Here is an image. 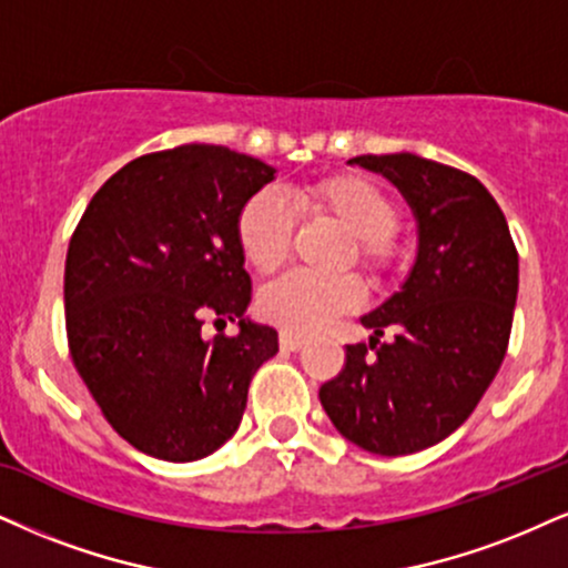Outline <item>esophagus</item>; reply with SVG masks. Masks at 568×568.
<instances>
[{"label": "esophagus", "instance_id": "obj_1", "mask_svg": "<svg viewBox=\"0 0 568 568\" xmlns=\"http://www.w3.org/2000/svg\"><path fill=\"white\" fill-rule=\"evenodd\" d=\"M278 345H282V349H286V353H297V349L305 345V339L295 337V334L282 332V334H278Z\"/></svg>", "mask_w": 568, "mask_h": 568}]
</instances>
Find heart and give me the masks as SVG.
<instances>
[{
  "instance_id": "heart-1",
  "label": "heart",
  "mask_w": 568,
  "mask_h": 568,
  "mask_svg": "<svg viewBox=\"0 0 568 568\" xmlns=\"http://www.w3.org/2000/svg\"><path fill=\"white\" fill-rule=\"evenodd\" d=\"M295 202L303 213L324 219L353 236V250L345 265H358L368 278H382L395 261V231L400 210L395 200L374 181L358 173H337L295 189ZM295 221L271 192L247 197L234 215V240L240 255L252 271L271 276L290 255ZM361 286L355 278L321 282L311 276L278 278L257 295V316L265 324L295 337H307L332 324L334 318L358 307Z\"/></svg>"
}]
</instances>
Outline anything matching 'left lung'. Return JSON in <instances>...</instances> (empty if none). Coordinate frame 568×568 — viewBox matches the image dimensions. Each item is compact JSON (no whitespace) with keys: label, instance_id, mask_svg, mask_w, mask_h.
<instances>
[{"label":"left lung","instance_id":"1","mask_svg":"<svg viewBox=\"0 0 568 568\" xmlns=\"http://www.w3.org/2000/svg\"><path fill=\"white\" fill-rule=\"evenodd\" d=\"M418 221L408 282L361 318L374 337L345 347L318 397L342 437L376 455L437 445L471 416L506 358L519 252L506 215L471 173L400 152L361 155ZM384 331L392 343H379Z\"/></svg>","mask_w":568,"mask_h":568}]
</instances>
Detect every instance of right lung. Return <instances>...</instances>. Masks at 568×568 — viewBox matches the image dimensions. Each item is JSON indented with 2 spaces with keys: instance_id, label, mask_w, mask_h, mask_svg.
I'll return each instance as SVG.
<instances>
[{
  "instance_id": "1",
  "label": "right lung",
  "mask_w": 568,
  "mask_h": 568,
  "mask_svg": "<svg viewBox=\"0 0 568 568\" xmlns=\"http://www.w3.org/2000/svg\"><path fill=\"white\" fill-rule=\"evenodd\" d=\"M273 168L219 144L131 160L83 210L65 257V332L108 424L152 458L200 460L240 429L255 371L278 353L244 318L234 215ZM205 320L241 324L201 337Z\"/></svg>"
}]
</instances>
